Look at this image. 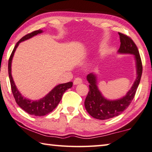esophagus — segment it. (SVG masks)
Segmentation results:
<instances>
[{"label":"esophagus","instance_id":"esophagus-1","mask_svg":"<svg viewBox=\"0 0 152 152\" xmlns=\"http://www.w3.org/2000/svg\"><path fill=\"white\" fill-rule=\"evenodd\" d=\"M82 83V79H81L80 77H77L75 79V80L73 81V84L74 85H77V84L81 83Z\"/></svg>","mask_w":152,"mask_h":152}]
</instances>
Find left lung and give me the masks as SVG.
<instances>
[{
	"label": "left lung",
	"instance_id": "1",
	"mask_svg": "<svg viewBox=\"0 0 152 152\" xmlns=\"http://www.w3.org/2000/svg\"><path fill=\"white\" fill-rule=\"evenodd\" d=\"M120 39V47L119 53L134 55L136 63L137 78L124 96L117 100H108L102 96L97 86L96 75L90 73L87 75L89 85V92L86 98L84 104L86 111L90 115L98 120H108L120 115L131 103L139 85L143 71L142 62L137 45L131 39L119 32Z\"/></svg>",
	"mask_w": 152,
	"mask_h": 152
}]
</instances>
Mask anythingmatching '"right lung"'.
<instances>
[{
    "instance_id": "right-lung-1",
    "label": "right lung",
    "mask_w": 152,
    "mask_h": 152,
    "mask_svg": "<svg viewBox=\"0 0 152 152\" xmlns=\"http://www.w3.org/2000/svg\"><path fill=\"white\" fill-rule=\"evenodd\" d=\"M42 32H43L42 30H35V31L23 37L16 43L15 48H14L13 52L11 53V56L9 58L8 63L9 80H10L11 90H12L13 96L15 98V102H17V104L23 110L27 112L30 115L35 116H43L52 112L57 107L58 103L61 100L62 95L65 92V91L73 86V83L72 82L59 84V85L53 88L43 98L38 100H32L26 99V98L23 96L22 94L19 92V90H18L15 83H14L12 75H11V62H12L14 53H15L16 49H17L21 42L28 40V39L32 38V37L37 35V34H41Z\"/></svg>"
}]
</instances>
